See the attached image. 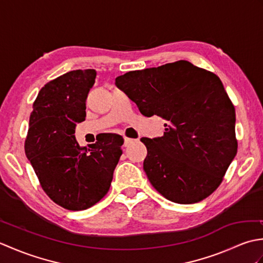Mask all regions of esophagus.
I'll return each instance as SVG.
<instances>
[{
	"label": "esophagus",
	"instance_id": "esophagus-1",
	"mask_svg": "<svg viewBox=\"0 0 263 263\" xmlns=\"http://www.w3.org/2000/svg\"><path fill=\"white\" fill-rule=\"evenodd\" d=\"M135 141L133 139H130V138H124V147H128L130 144Z\"/></svg>",
	"mask_w": 263,
	"mask_h": 263
}]
</instances>
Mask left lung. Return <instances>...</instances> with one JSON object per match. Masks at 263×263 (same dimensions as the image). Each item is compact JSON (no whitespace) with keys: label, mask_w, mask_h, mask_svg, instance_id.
Returning a JSON list of instances; mask_svg holds the SVG:
<instances>
[{"label":"left lung","mask_w":263,"mask_h":263,"mask_svg":"<svg viewBox=\"0 0 263 263\" xmlns=\"http://www.w3.org/2000/svg\"><path fill=\"white\" fill-rule=\"evenodd\" d=\"M115 83L142 115L166 120L163 137L141 138L152 185L176 203L209 197L237 153L235 108L219 78L181 60L126 72Z\"/></svg>","instance_id":"left-lung-1"}]
</instances>
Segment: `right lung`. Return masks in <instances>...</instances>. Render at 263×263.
<instances>
[{
	"label": "right lung",
	"mask_w": 263,
	"mask_h": 263,
	"mask_svg": "<svg viewBox=\"0 0 263 263\" xmlns=\"http://www.w3.org/2000/svg\"><path fill=\"white\" fill-rule=\"evenodd\" d=\"M93 69L73 70L44 86L32 104L25 153L49 199L68 210H85L108 192L122 155L123 138L100 133L89 148L74 138L85 121Z\"/></svg>",
	"instance_id": "obj_1"
}]
</instances>
